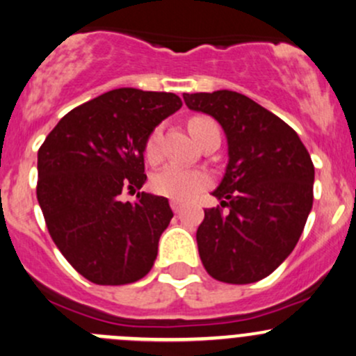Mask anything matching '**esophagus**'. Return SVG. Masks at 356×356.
Instances as JSON below:
<instances>
[{"label": "esophagus", "mask_w": 356, "mask_h": 356, "mask_svg": "<svg viewBox=\"0 0 356 356\" xmlns=\"http://www.w3.org/2000/svg\"><path fill=\"white\" fill-rule=\"evenodd\" d=\"M170 207H172V209H174V213H179L182 209V203L181 201H175V200H172L170 201Z\"/></svg>", "instance_id": "obj_1"}]
</instances>
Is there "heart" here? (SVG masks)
Wrapping results in <instances>:
<instances>
[{
  "label": "heart",
  "instance_id": "heart-1",
  "mask_svg": "<svg viewBox=\"0 0 356 356\" xmlns=\"http://www.w3.org/2000/svg\"><path fill=\"white\" fill-rule=\"evenodd\" d=\"M208 121L207 118H194L189 121L191 134L196 133V129ZM160 141H162V128H155L148 134L147 143H145V155L149 162H156L160 159ZM211 184V177L208 172L201 170V168H188L182 165H172L163 167L162 170L156 172L153 177L152 186L155 193L160 196L170 197L175 201H189L193 200L196 194L207 189Z\"/></svg>",
  "mask_w": 356,
  "mask_h": 356
}]
</instances>
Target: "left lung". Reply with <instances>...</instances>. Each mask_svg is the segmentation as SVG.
<instances>
[{
  "instance_id": "1",
  "label": "left lung",
  "mask_w": 356,
  "mask_h": 356,
  "mask_svg": "<svg viewBox=\"0 0 356 356\" xmlns=\"http://www.w3.org/2000/svg\"><path fill=\"white\" fill-rule=\"evenodd\" d=\"M191 111L220 122L228 163L197 227L200 257L209 276L247 285L271 275L290 256L314 201V163L285 121L232 90L184 93Z\"/></svg>"
}]
</instances>
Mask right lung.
<instances>
[{"instance_id": "1", "label": "right lung", "mask_w": 356, "mask_h": 356, "mask_svg": "<svg viewBox=\"0 0 356 356\" xmlns=\"http://www.w3.org/2000/svg\"><path fill=\"white\" fill-rule=\"evenodd\" d=\"M182 107L175 93L115 88L70 111L37 153V200L66 261L97 285H128L148 275L168 200L138 193L147 181L145 143Z\"/></svg>"}]
</instances>
